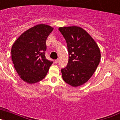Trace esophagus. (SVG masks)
Instances as JSON below:
<instances>
[{
	"instance_id": "34e87169",
	"label": "esophagus",
	"mask_w": 120,
	"mask_h": 120,
	"mask_svg": "<svg viewBox=\"0 0 120 120\" xmlns=\"http://www.w3.org/2000/svg\"><path fill=\"white\" fill-rule=\"evenodd\" d=\"M58 62H59V60H58V59H56V60H55V63L57 64L58 63Z\"/></svg>"
}]
</instances>
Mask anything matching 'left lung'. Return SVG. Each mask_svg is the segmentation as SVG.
Returning <instances> with one entry per match:
<instances>
[{
	"instance_id": "8db88e82",
	"label": "left lung",
	"mask_w": 120,
	"mask_h": 120,
	"mask_svg": "<svg viewBox=\"0 0 120 120\" xmlns=\"http://www.w3.org/2000/svg\"><path fill=\"white\" fill-rule=\"evenodd\" d=\"M65 38L69 58L61 69L63 80L73 87L86 83L91 77L101 58L98 45L87 32L79 26L60 27Z\"/></svg>"
}]
</instances>
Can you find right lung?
Instances as JSON below:
<instances>
[{"instance_id": "right-lung-1", "label": "right lung", "mask_w": 120, "mask_h": 120, "mask_svg": "<svg viewBox=\"0 0 120 120\" xmlns=\"http://www.w3.org/2000/svg\"><path fill=\"white\" fill-rule=\"evenodd\" d=\"M53 28L37 24L23 32L11 48V58L21 79L29 84L43 79L53 62L45 56V41Z\"/></svg>"}]
</instances>
